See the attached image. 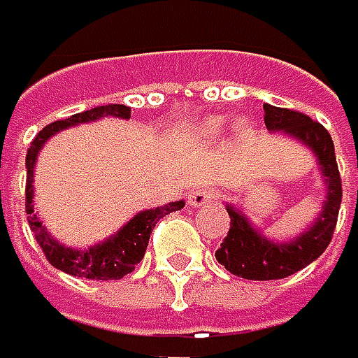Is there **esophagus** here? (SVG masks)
I'll return each instance as SVG.
<instances>
[{"instance_id": "34e87169", "label": "esophagus", "mask_w": 358, "mask_h": 358, "mask_svg": "<svg viewBox=\"0 0 358 358\" xmlns=\"http://www.w3.org/2000/svg\"><path fill=\"white\" fill-rule=\"evenodd\" d=\"M217 199V193L210 187H197L195 192L189 195V206L193 208H201V206H208V203H214Z\"/></svg>"}]
</instances>
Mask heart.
<instances>
[{"label": "heart", "mask_w": 358, "mask_h": 358, "mask_svg": "<svg viewBox=\"0 0 358 358\" xmlns=\"http://www.w3.org/2000/svg\"><path fill=\"white\" fill-rule=\"evenodd\" d=\"M224 126H226V120L220 117V115H214V117L203 120L201 126H199V130H201V134H206V136H214V134H220V132L224 130Z\"/></svg>", "instance_id": "1"}]
</instances>
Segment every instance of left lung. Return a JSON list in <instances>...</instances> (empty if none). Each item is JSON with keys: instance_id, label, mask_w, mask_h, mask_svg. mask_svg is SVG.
<instances>
[{"instance_id": "8db88e82", "label": "left lung", "mask_w": 358, "mask_h": 358, "mask_svg": "<svg viewBox=\"0 0 358 358\" xmlns=\"http://www.w3.org/2000/svg\"><path fill=\"white\" fill-rule=\"evenodd\" d=\"M263 108L268 132H283L314 152L326 185V199L322 203L320 216L299 236L285 243H275L263 236L257 226H252L250 220L244 216L243 210L234 208L232 203L226 206L230 230L216 250L217 263L232 275L252 281L283 279L314 263L332 241L343 201V183L336 165L334 142L328 130L301 112L275 108L268 103Z\"/></svg>"}]
</instances>
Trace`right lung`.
<instances>
[{"label": "right lung", "instance_id": "1", "mask_svg": "<svg viewBox=\"0 0 358 358\" xmlns=\"http://www.w3.org/2000/svg\"><path fill=\"white\" fill-rule=\"evenodd\" d=\"M122 117L128 120L130 117V108L122 106V103H108V106H99L93 110H85L81 114L71 115L66 120L52 122L48 126H44L36 134V138L32 141V146L28 148L26 155V214H28V224L36 236V243L40 244L44 257L48 259V263L59 271H64L73 277H85V279H99V281H112V279H122L124 275L132 273L134 265H138L146 252L150 232L155 228V224L165 217L171 212H177L185 206V201H171L161 208H152V210H142L134 217H130V222H126L115 234L110 238H106L103 243H97L90 248H71L59 243L57 238H52V234L46 230V226L42 224L38 214L34 212V166L38 161V152L42 146L46 144L48 138H52L57 132H61L64 128L71 126H79V124H87L95 122L101 117Z\"/></svg>", "mask_w": 358, "mask_h": 358}]
</instances>
